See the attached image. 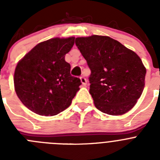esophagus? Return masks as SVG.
<instances>
[{
  "mask_svg": "<svg viewBox=\"0 0 160 160\" xmlns=\"http://www.w3.org/2000/svg\"><path fill=\"white\" fill-rule=\"evenodd\" d=\"M80 79H81V82L82 83L83 86H86L87 83V78L84 77V76H82V77H80Z\"/></svg>",
  "mask_w": 160,
  "mask_h": 160,
  "instance_id": "esophagus-1",
  "label": "esophagus"
}]
</instances>
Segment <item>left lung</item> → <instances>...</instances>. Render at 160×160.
Returning <instances> with one entry per match:
<instances>
[{
  "label": "left lung",
  "mask_w": 160,
  "mask_h": 160,
  "mask_svg": "<svg viewBox=\"0 0 160 160\" xmlns=\"http://www.w3.org/2000/svg\"><path fill=\"white\" fill-rule=\"evenodd\" d=\"M75 44L91 71L90 94L96 108L111 115L129 111L145 85L146 68L140 58L110 37L77 38Z\"/></svg>",
  "instance_id": "obj_1"
}]
</instances>
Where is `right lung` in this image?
Masks as SVG:
<instances>
[{"label":"right lung","mask_w":160,"mask_h":160,"mask_svg":"<svg viewBox=\"0 0 160 160\" xmlns=\"http://www.w3.org/2000/svg\"><path fill=\"white\" fill-rule=\"evenodd\" d=\"M73 44V37L41 42L17 65L15 90L32 112L53 116L71 104L82 84L79 78L70 74V65L65 61Z\"/></svg>","instance_id":"add662e5"}]
</instances>
